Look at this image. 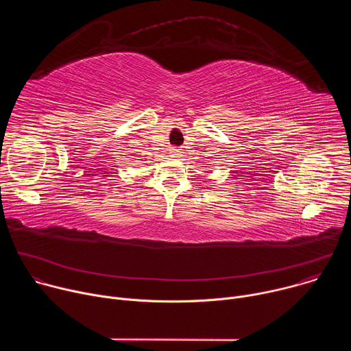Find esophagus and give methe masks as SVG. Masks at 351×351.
<instances>
[{"label": "esophagus", "instance_id": "1", "mask_svg": "<svg viewBox=\"0 0 351 351\" xmlns=\"http://www.w3.org/2000/svg\"><path fill=\"white\" fill-rule=\"evenodd\" d=\"M171 154H172V157L178 158V157H180V156H182V152H180V149H178V148H173L172 152H171Z\"/></svg>", "mask_w": 351, "mask_h": 351}]
</instances>
